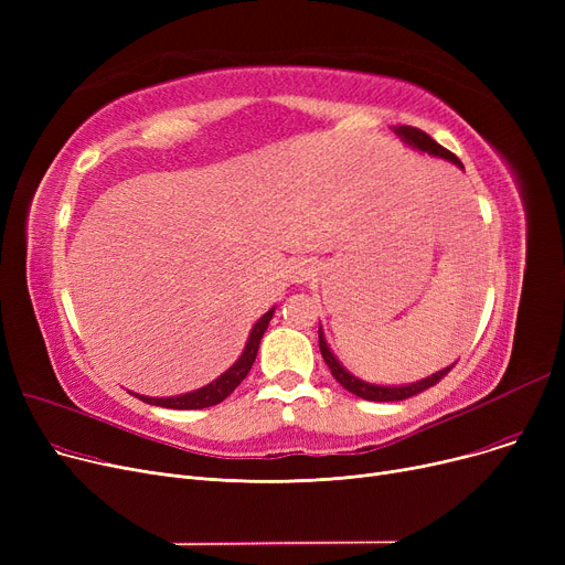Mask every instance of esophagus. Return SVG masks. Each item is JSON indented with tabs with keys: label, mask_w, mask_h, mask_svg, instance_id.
<instances>
[{
	"label": "esophagus",
	"mask_w": 565,
	"mask_h": 565,
	"mask_svg": "<svg viewBox=\"0 0 565 565\" xmlns=\"http://www.w3.org/2000/svg\"><path fill=\"white\" fill-rule=\"evenodd\" d=\"M316 277V265L309 260V258H302V260H298L292 265V270H290V279L295 281V284H307V281H311Z\"/></svg>",
	"instance_id": "1"
}]
</instances>
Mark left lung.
Here are the masks:
<instances>
[{
    "label": "left lung",
    "mask_w": 565,
    "mask_h": 565,
    "mask_svg": "<svg viewBox=\"0 0 565 565\" xmlns=\"http://www.w3.org/2000/svg\"><path fill=\"white\" fill-rule=\"evenodd\" d=\"M396 132H398L409 146L419 148V151H426V153H430V156H439V158H444V160H451L454 164H458V167L462 169V162L456 158V153H451L449 148H444L441 143H437V141H435L430 135H426L424 130L412 128V126H398ZM318 345H320V354H322L324 364L330 366L332 375L337 377V382L341 384L343 390H348L350 394L360 396V398H364V401H377V403H384V401H405V398L417 396V394H422V392L435 387V384L456 366V364H451V366H447L444 371L433 373L430 377H426V380H422V382L405 384V387H380V384H369V382H362V380H358L354 375H350V373L337 362V358L330 352L328 343H324L322 330H318Z\"/></svg>",
    "instance_id": "8db88e82"
}]
</instances>
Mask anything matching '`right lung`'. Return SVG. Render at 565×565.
Instances as JSON below:
<instances>
[{
	"instance_id": "right-lung-1",
	"label": "right lung",
	"mask_w": 565,
	"mask_h": 565,
	"mask_svg": "<svg viewBox=\"0 0 565 565\" xmlns=\"http://www.w3.org/2000/svg\"><path fill=\"white\" fill-rule=\"evenodd\" d=\"M273 313L275 309H270L267 313H263L258 318V322L254 324V330L249 334V341L241 354V360H237L224 375H220L215 382L207 384V387L199 390V392H192V394H183V396H171V398H148V396H139V401L143 403H151V405H158V407H171V409H203V407H213L217 403H222L224 398H228L233 394V390L241 384L254 360H256V352H258V343L267 330V322L273 320Z\"/></svg>"
}]
</instances>
